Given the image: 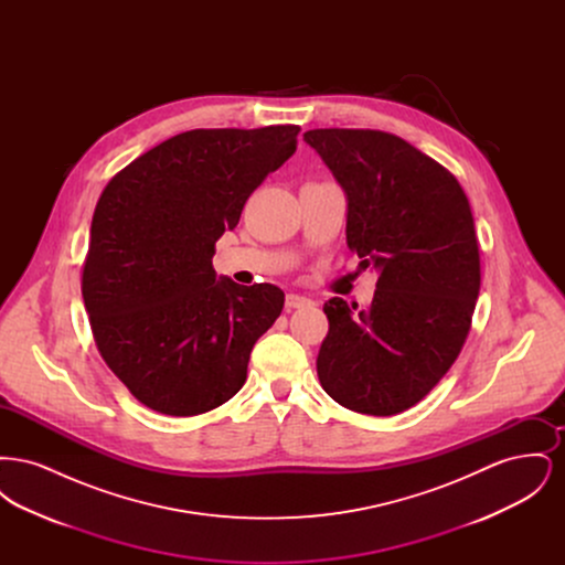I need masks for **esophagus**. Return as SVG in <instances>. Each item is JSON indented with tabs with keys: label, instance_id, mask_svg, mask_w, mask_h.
<instances>
[{
	"label": "esophagus",
	"instance_id": "34e87169",
	"mask_svg": "<svg viewBox=\"0 0 565 565\" xmlns=\"http://www.w3.org/2000/svg\"><path fill=\"white\" fill-rule=\"evenodd\" d=\"M311 305H313V300H311V298H307V296H286V307H288V309H305V307H311Z\"/></svg>",
	"mask_w": 565,
	"mask_h": 565
}]
</instances>
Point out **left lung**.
<instances>
[{
	"mask_svg": "<svg viewBox=\"0 0 565 565\" xmlns=\"http://www.w3.org/2000/svg\"><path fill=\"white\" fill-rule=\"evenodd\" d=\"M348 194V247L379 270L369 311L323 305L318 353L326 394L387 417L424 401L456 362L481 290L475 217L456 175L398 135H302ZM355 309V307H353Z\"/></svg>",
	"mask_w": 565,
	"mask_h": 565,
	"instance_id": "obj_1",
	"label": "left lung"
}]
</instances>
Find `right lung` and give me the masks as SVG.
<instances>
[{
  "instance_id": "obj_1",
  "label": "right lung",
  "mask_w": 565,
  "mask_h": 565,
  "mask_svg": "<svg viewBox=\"0 0 565 565\" xmlns=\"http://www.w3.org/2000/svg\"><path fill=\"white\" fill-rule=\"evenodd\" d=\"M298 131L192 129L137 157L102 192L82 298L97 350L143 406L192 417L242 390L284 292L215 279V242L295 154Z\"/></svg>"
}]
</instances>
